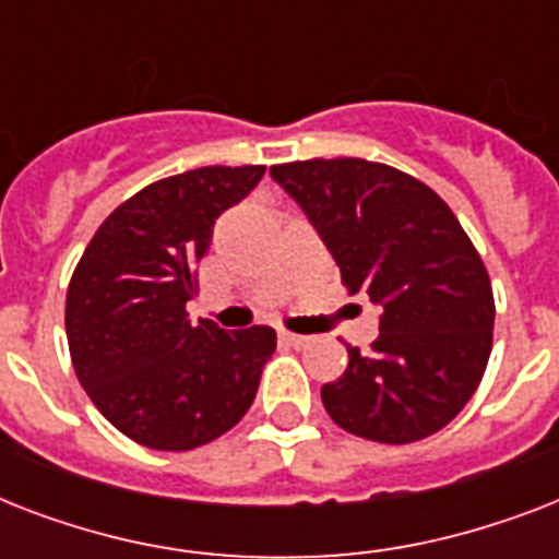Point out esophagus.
Masks as SVG:
<instances>
[{"mask_svg": "<svg viewBox=\"0 0 559 559\" xmlns=\"http://www.w3.org/2000/svg\"><path fill=\"white\" fill-rule=\"evenodd\" d=\"M278 340L284 342V345H289V348H305L307 342H310L307 336H298V333H289V331H281Z\"/></svg>", "mask_w": 559, "mask_h": 559, "instance_id": "34e87169", "label": "esophagus"}]
</instances>
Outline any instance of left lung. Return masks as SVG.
Returning <instances> with one entry per match:
<instances>
[{
  "label": "left lung",
  "mask_w": 559,
  "mask_h": 559,
  "mask_svg": "<svg viewBox=\"0 0 559 559\" xmlns=\"http://www.w3.org/2000/svg\"><path fill=\"white\" fill-rule=\"evenodd\" d=\"M305 209L350 296L380 307L368 354L324 382L333 424L377 443H412L450 424L476 394L493 348V287L452 209L420 179L368 159L272 165Z\"/></svg>",
  "instance_id": "obj_1"
}]
</instances>
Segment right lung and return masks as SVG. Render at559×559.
Wrapping results in <instances>:
<instances>
[{
	"mask_svg": "<svg viewBox=\"0 0 559 559\" xmlns=\"http://www.w3.org/2000/svg\"><path fill=\"white\" fill-rule=\"evenodd\" d=\"M263 165H209L159 179L98 226L66 293L78 380L130 441L186 452L249 412L275 331L191 322L197 263L211 226L263 177Z\"/></svg>",
	"mask_w": 559,
	"mask_h": 559,
	"instance_id": "obj_1",
	"label": "right lung"
}]
</instances>
